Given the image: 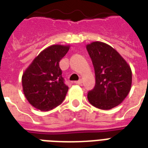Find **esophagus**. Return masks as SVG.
<instances>
[{
    "mask_svg": "<svg viewBox=\"0 0 148 148\" xmlns=\"http://www.w3.org/2000/svg\"><path fill=\"white\" fill-rule=\"evenodd\" d=\"M82 83V80H79V81H76L74 82V84H77V85H81Z\"/></svg>",
    "mask_w": 148,
    "mask_h": 148,
    "instance_id": "obj_1",
    "label": "esophagus"
}]
</instances>
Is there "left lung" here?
<instances>
[{
    "label": "left lung",
    "mask_w": 148,
    "mask_h": 148,
    "mask_svg": "<svg viewBox=\"0 0 148 148\" xmlns=\"http://www.w3.org/2000/svg\"><path fill=\"white\" fill-rule=\"evenodd\" d=\"M96 76V85L88 92L91 104L101 110L119 105L130 92L132 71L115 49L107 44L95 41L86 46Z\"/></svg>",
    "instance_id": "obj_1"
}]
</instances>
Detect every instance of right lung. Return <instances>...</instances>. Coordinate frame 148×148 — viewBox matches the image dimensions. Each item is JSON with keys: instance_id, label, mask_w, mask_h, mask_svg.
Returning a JSON list of instances; mask_svg holds the SVG:
<instances>
[{"instance_id": "1", "label": "right lung", "mask_w": 148, "mask_h": 148, "mask_svg": "<svg viewBox=\"0 0 148 148\" xmlns=\"http://www.w3.org/2000/svg\"><path fill=\"white\" fill-rule=\"evenodd\" d=\"M69 49L68 45H54L44 49L23 74L24 95L38 110H52L65 99L68 86L62 77L60 61Z\"/></svg>"}]
</instances>
